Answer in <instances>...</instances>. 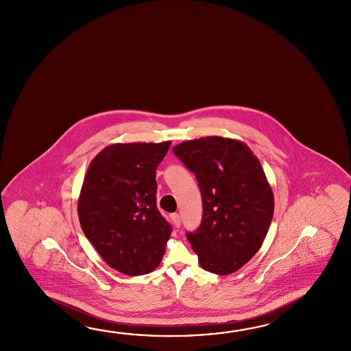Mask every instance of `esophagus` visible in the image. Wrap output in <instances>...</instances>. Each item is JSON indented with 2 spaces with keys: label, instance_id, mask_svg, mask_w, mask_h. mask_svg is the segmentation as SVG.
I'll return each instance as SVG.
<instances>
[{
  "label": "esophagus",
  "instance_id": "34e87169",
  "mask_svg": "<svg viewBox=\"0 0 351 351\" xmlns=\"http://www.w3.org/2000/svg\"><path fill=\"white\" fill-rule=\"evenodd\" d=\"M170 219H171V221H173V225H175L176 228H180L181 219H180V215H178V213H173V214L170 215Z\"/></svg>",
  "mask_w": 351,
  "mask_h": 351
}]
</instances>
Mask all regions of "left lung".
I'll use <instances>...</instances> for the list:
<instances>
[{
    "mask_svg": "<svg viewBox=\"0 0 351 351\" xmlns=\"http://www.w3.org/2000/svg\"><path fill=\"white\" fill-rule=\"evenodd\" d=\"M173 153L195 173L203 218L187 239L202 268L218 276L240 269L265 241L274 195L247 144L218 136L184 141Z\"/></svg>",
    "mask_w": 351,
    "mask_h": 351,
    "instance_id": "obj_1",
    "label": "left lung"
}]
</instances>
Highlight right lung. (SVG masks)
Masks as SVG:
<instances>
[{
  "instance_id": "add662e5",
  "label": "right lung",
  "mask_w": 351,
  "mask_h": 351,
  "mask_svg": "<svg viewBox=\"0 0 351 351\" xmlns=\"http://www.w3.org/2000/svg\"><path fill=\"white\" fill-rule=\"evenodd\" d=\"M161 143H115L88 167L78 198L82 230L100 257L127 276L160 265L171 228L156 208V170L170 148Z\"/></svg>"
}]
</instances>
